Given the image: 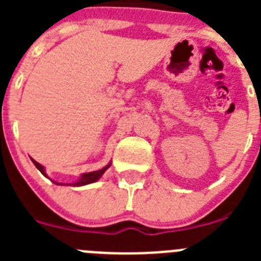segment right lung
Wrapping results in <instances>:
<instances>
[{
  "mask_svg": "<svg viewBox=\"0 0 261 261\" xmlns=\"http://www.w3.org/2000/svg\"><path fill=\"white\" fill-rule=\"evenodd\" d=\"M31 161H32V163H34V165L36 166V168H38L39 171H40L41 174L44 175V176H47V174H45L44 167H43V166H41L40 163L36 162V161H34V159H32V158H31ZM110 166H111V163H108V165L106 166V167H103L102 170H98V171H93V172H87V174H82V175H81L80 179H78V180L75 181V183L71 184V186H77L78 187V186H86V184L94 183V181L98 180L99 177H100L103 174H105V171H106V170H107L108 167H110ZM55 184H60V183L55 181Z\"/></svg>",
  "mask_w": 261,
  "mask_h": 261,
  "instance_id": "add662e5",
  "label": "right lung"
}]
</instances>
